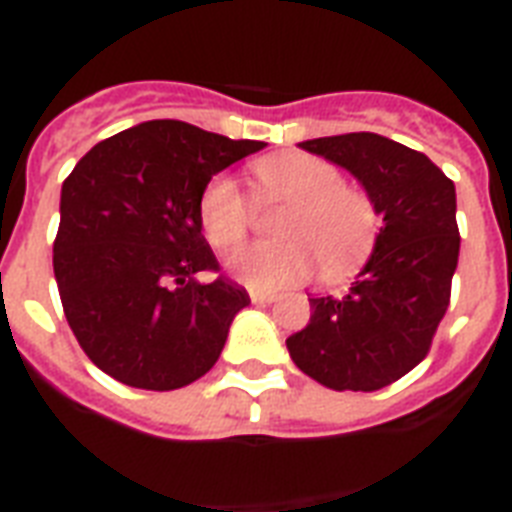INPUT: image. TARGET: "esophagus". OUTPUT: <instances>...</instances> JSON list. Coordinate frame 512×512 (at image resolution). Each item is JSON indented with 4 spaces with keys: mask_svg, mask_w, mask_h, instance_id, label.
<instances>
[{
    "mask_svg": "<svg viewBox=\"0 0 512 512\" xmlns=\"http://www.w3.org/2000/svg\"><path fill=\"white\" fill-rule=\"evenodd\" d=\"M249 300L255 305H268L276 300V295H271V292H255V289H252V292H249Z\"/></svg>",
    "mask_w": 512,
    "mask_h": 512,
    "instance_id": "34e87169",
    "label": "esophagus"
}]
</instances>
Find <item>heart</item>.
<instances>
[{"mask_svg":"<svg viewBox=\"0 0 512 512\" xmlns=\"http://www.w3.org/2000/svg\"><path fill=\"white\" fill-rule=\"evenodd\" d=\"M265 199L284 201L281 241H257L228 257V273L255 292H276L311 279L321 265L342 279L372 255L380 209L369 193L345 185L335 164L311 154L265 156L252 164ZM249 201L231 175L212 177L199 196V223L212 247L239 244L249 228Z\"/></svg>","mask_w":512,"mask_h":512,"instance_id":"heart-1","label":"heart"}]
</instances>
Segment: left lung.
Instances as JSON below:
<instances>
[{
  "instance_id": "8db88e82",
  "label": "left lung",
  "mask_w": 512,
  "mask_h": 512,
  "mask_svg": "<svg viewBox=\"0 0 512 512\" xmlns=\"http://www.w3.org/2000/svg\"><path fill=\"white\" fill-rule=\"evenodd\" d=\"M356 177L380 209L372 255L340 297H308V327L287 337L300 372L332 390H380L428 356L460 257L454 183L428 156L374 132L303 140Z\"/></svg>"
}]
</instances>
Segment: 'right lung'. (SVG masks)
Masks as SVG:
<instances>
[{"instance_id":"add662e5","label":"right lung","mask_w":512,"mask_h":512,"mask_svg":"<svg viewBox=\"0 0 512 512\" xmlns=\"http://www.w3.org/2000/svg\"><path fill=\"white\" fill-rule=\"evenodd\" d=\"M263 148L154 119L79 159L60 191L52 268L68 327L98 369L130 388L175 390L215 366L249 295L196 279L217 271L199 196Z\"/></svg>"}]
</instances>
